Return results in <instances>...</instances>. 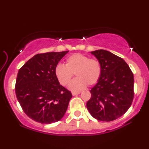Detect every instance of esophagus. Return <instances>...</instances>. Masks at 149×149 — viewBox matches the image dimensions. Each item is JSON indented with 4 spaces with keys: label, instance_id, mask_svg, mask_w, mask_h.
<instances>
[{
    "label": "esophagus",
    "instance_id": "34e87169",
    "mask_svg": "<svg viewBox=\"0 0 149 149\" xmlns=\"http://www.w3.org/2000/svg\"><path fill=\"white\" fill-rule=\"evenodd\" d=\"M72 94L73 96H75V95H77L80 94V92H72Z\"/></svg>",
    "mask_w": 149,
    "mask_h": 149
}]
</instances>
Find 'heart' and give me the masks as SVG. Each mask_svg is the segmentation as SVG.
Segmentation results:
<instances>
[{"label":"heart","instance_id":"obj_1","mask_svg":"<svg viewBox=\"0 0 149 149\" xmlns=\"http://www.w3.org/2000/svg\"><path fill=\"white\" fill-rule=\"evenodd\" d=\"M101 72V64L99 60L80 53L68 56L64 65L58 64L54 69L55 75L63 86L69 84L74 74L76 75L68 87L73 91H80L87 85L92 86L97 84Z\"/></svg>","mask_w":149,"mask_h":149}]
</instances>
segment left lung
I'll use <instances>...</instances> for the list:
<instances>
[{
    "instance_id": "1",
    "label": "left lung",
    "mask_w": 149,
    "mask_h": 149,
    "mask_svg": "<svg viewBox=\"0 0 149 149\" xmlns=\"http://www.w3.org/2000/svg\"><path fill=\"white\" fill-rule=\"evenodd\" d=\"M101 64L97 84L90 90L91 97L87 108L95 119L110 122L123 115L134 97V78L124 60L105 50L91 52Z\"/></svg>"
}]
</instances>
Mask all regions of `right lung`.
Here are the masks:
<instances>
[{"label": "right lung", "mask_w": 149, "mask_h": 149, "mask_svg": "<svg viewBox=\"0 0 149 149\" xmlns=\"http://www.w3.org/2000/svg\"><path fill=\"white\" fill-rule=\"evenodd\" d=\"M69 51L38 54L29 59L17 73L15 92L27 116L49 124L64 116L72 97L60 84L54 69Z\"/></svg>", "instance_id": "right-lung-1"}]
</instances>
